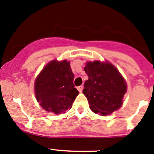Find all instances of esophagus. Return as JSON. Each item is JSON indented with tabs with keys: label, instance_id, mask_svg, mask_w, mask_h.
<instances>
[{
	"label": "esophagus",
	"instance_id": "34e87169",
	"mask_svg": "<svg viewBox=\"0 0 154 154\" xmlns=\"http://www.w3.org/2000/svg\"><path fill=\"white\" fill-rule=\"evenodd\" d=\"M77 89H78L80 93H81V92L82 91V90H83V86H78V87H77Z\"/></svg>",
	"mask_w": 154,
	"mask_h": 154
}]
</instances>
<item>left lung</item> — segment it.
I'll list each match as a JSON object with an SVG mask.
<instances>
[{
  "mask_svg": "<svg viewBox=\"0 0 154 154\" xmlns=\"http://www.w3.org/2000/svg\"><path fill=\"white\" fill-rule=\"evenodd\" d=\"M84 70L89 79L84 83L83 93L92 111L103 116L121 107L127 87L117 68L97 61L88 62Z\"/></svg>",
  "mask_w": 154,
  "mask_h": 154,
  "instance_id": "left-lung-1",
  "label": "left lung"
}]
</instances>
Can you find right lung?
I'll return each instance as SVG.
<instances>
[{
	"label": "right lung",
	"instance_id": "add662e5",
	"mask_svg": "<svg viewBox=\"0 0 154 154\" xmlns=\"http://www.w3.org/2000/svg\"><path fill=\"white\" fill-rule=\"evenodd\" d=\"M73 80L74 74L68 61L50 62L35 82V93L40 106L54 114L70 109L79 94Z\"/></svg>",
	"mask_w": 154,
	"mask_h": 154
}]
</instances>
